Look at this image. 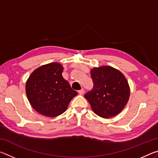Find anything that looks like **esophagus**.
Returning a JSON list of instances; mask_svg holds the SVG:
<instances>
[{
  "instance_id": "1",
  "label": "esophagus",
  "mask_w": 158,
  "mask_h": 158,
  "mask_svg": "<svg viewBox=\"0 0 158 158\" xmlns=\"http://www.w3.org/2000/svg\"><path fill=\"white\" fill-rule=\"evenodd\" d=\"M78 93H79L80 95H83L84 93V89H81L80 90H79Z\"/></svg>"
}]
</instances>
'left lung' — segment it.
Returning <instances> with one entry per match:
<instances>
[{
    "label": "left lung",
    "mask_w": 158,
    "mask_h": 158,
    "mask_svg": "<svg viewBox=\"0 0 158 158\" xmlns=\"http://www.w3.org/2000/svg\"><path fill=\"white\" fill-rule=\"evenodd\" d=\"M94 86L85 93L95 114L104 118L121 113L130 98V85L124 74L111 66L104 65L90 70Z\"/></svg>",
    "instance_id": "8db88e82"
}]
</instances>
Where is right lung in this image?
<instances>
[{"label":"right lung","instance_id":"right-lung-1","mask_svg":"<svg viewBox=\"0 0 158 158\" xmlns=\"http://www.w3.org/2000/svg\"><path fill=\"white\" fill-rule=\"evenodd\" d=\"M58 63L42 65L32 73L26 84V96L35 110L47 117L64 113L77 92L63 78Z\"/></svg>","mask_w":158,"mask_h":158}]
</instances>
